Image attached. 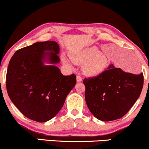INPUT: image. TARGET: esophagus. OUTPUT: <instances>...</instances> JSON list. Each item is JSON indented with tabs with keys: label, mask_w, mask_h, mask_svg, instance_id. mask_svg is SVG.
<instances>
[{
	"label": "esophagus",
	"mask_w": 149,
	"mask_h": 149,
	"mask_svg": "<svg viewBox=\"0 0 149 149\" xmlns=\"http://www.w3.org/2000/svg\"><path fill=\"white\" fill-rule=\"evenodd\" d=\"M77 81L78 83H79V82H81V81H82V78H81V77H80V76H77Z\"/></svg>",
	"instance_id": "1"
}]
</instances>
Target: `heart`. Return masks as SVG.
<instances>
[{"label":"heart","instance_id":"b5f03b06","mask_svg":"<svg viewBox=\"0 0 149 149\" xmlns=\"http://www.w3.org/2000/svg\"><path fill=\"white\" fill-rule=\"evenodd\" d=\"M73 62L77 65H84L83 72L87 76L95 77L102 74L108 65V60L104 53L99 52L96 47L84 49L79 54L72 56ZM63 63L68 64L67 58L62 56Z\"/></svg>","mask_w":149,"mask_h":149}]
</instances>
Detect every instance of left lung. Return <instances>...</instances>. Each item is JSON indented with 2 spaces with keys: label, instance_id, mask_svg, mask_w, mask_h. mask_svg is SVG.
<instances>
[{
  "label": "left lung",
  "instance_id": "left-lung-1",
  "mask_svg": "<svg viewBox=\"0 0 149 149\" xmlns=\"http://www.w3.org/2000/svg\"><path fill=\"white\" fill-rule=\"evenodd\" d=\"M84 84L90 111L97 119L109 122L121 118L131 109L141 94L144 76L126 72L111 64L98 76L84 79Z\"/></svg>",
  "mask_w": 149,
  "mask_h": 149
}]
</instances>
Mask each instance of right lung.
<instances>
[{
    "label": "right lung",
    "instance_id": "right-lung-1",
    "mask_svg": "<svg viewBox=\"0 0 149 149\" xmlns=\"http://www.w3.org/2000/svg\"><path fill=\"white\" fill-rule=\"evenodd\" d=\"M55 41L37 42L14 53L9 63L6 87L11 101L27 118L38 122L52 119L76 84V76H64ZM47 62L50 65H45Z\"/></svg>",
    "mask_w": 149,
    "mask_h": 149
}]
</instances>
